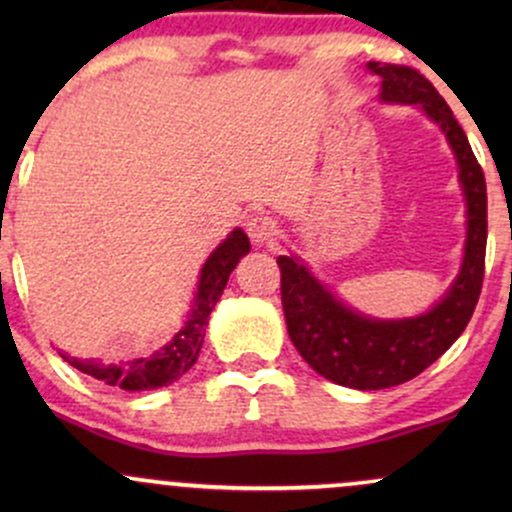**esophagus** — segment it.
I'll return each instance as SVG.
<instances>
[{
	"mask_svg": "<svg viewBox=\"0 0 512 512\" xmlns=\"http://www.w3.org/2000/svg\"><path fill=\"white\" fill-rule=\"evenodd\" d=\"M245 228H248V236L255 245H269L276 236V221L269 216H250Z\"/></svg>",
	"mask_w": 512,
	"mask_h": 512,
	"instance_id": "1",
	"label": "esophagus"
}]
</instances>
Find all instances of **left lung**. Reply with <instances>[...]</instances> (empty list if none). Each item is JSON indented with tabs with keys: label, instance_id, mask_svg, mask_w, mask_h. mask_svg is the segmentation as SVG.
<instances>
[{
	"label": "left lung",
	"instance_id": "1",
	"mask_svg": "<svg viewBox=\"0 0 512 512\" xmlns=\"http://www.w3.org/2000/svg\"><path fill=\"white\" fill-rule=\"evenodd\" d=\"M380 76V101L419 105L448 139L467 207L460 272L426 313L380 320L358 313L322 284L296 255H279L286 330L310 368L354 390H385L416 378L455 344L477 308L486 257V180L467 134L424 74L399 64L368 62Z\"/></svg>",
	"mask_w": 512,
	"mask_h": 512
}]
</instances>
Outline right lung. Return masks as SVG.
I'll list each match as a JSON object with an SVG mask.
<instances>
[{
	"mask_svg": "<svg viewBox=\"0 0 512 512\" xmlns=\"http://www.w3.org/2000/svg\"><path fill=\"white\" fill-rule=\"evenodd\" d=\"M248 252L250 240L245 236V231L243 228H233L226 240L204 262L202 272H199L195 301H192V308L187 313L185 322H182V327L151 356L134 358V361L127 363H103L96 361V358H74L62 354V351L60 356L69 366L81 370V373L127 392L156 390V387L175 383V380L182 378L187 370L195 366L199 349H202L204 342V327L209 325L211 310L219 303L221 293L228 284V276H231L236 264Z\"/></svg>",
	"mask_w": 512,
	"mask_h": 512,
	"instance_id": "add662e5",
	"label": "right lung"
}]
</instances>
